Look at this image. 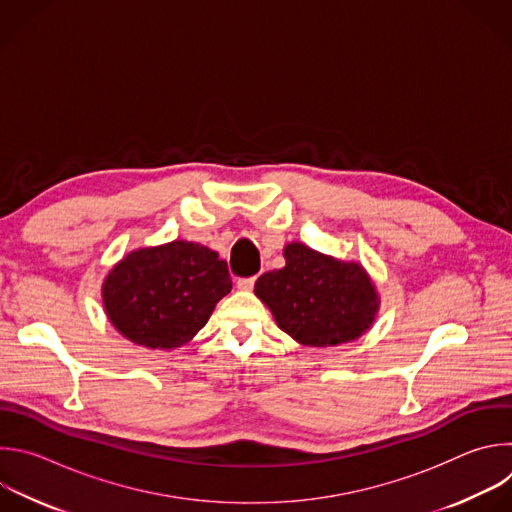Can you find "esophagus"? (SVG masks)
I'll list each match as a JSON object with an SVG mask.
<instances>
[{
  "label": "esophagus",
  "instance_id": "obj_1",
  "mask_svg": "<svg viewBox=\"0 0 512 512\" xmlns=\"http://www.w3.org/2000/svg\"><path fill=\"white\" fill-rule=\"evenodd\" d=\"M253 285H255V277H241V279H237V287L243 289V291L253 289Z\"/></svg>",
  "mask_w": 512,
  "mask_h": 512
}]
</instances>
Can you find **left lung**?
<instances>
[{"label": "left lung", "instance_id": "1", "mask_svg": "<svg viewBox=\"0 0 512 512\" xmlns=\"http://www.w3.org/2000/svg\"><path fill=\"white\" fill-rule=\"evenodd\" d=\"M285 267L263 273L255 295L277 325L303 346H337L360 337L374 321L378 295L358 263H342L301 243L283 251Z\"/></svg>", "mask_w": 512, "mask_h": 512}]
</instances>
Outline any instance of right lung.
<instances>
[{"instance_id":"add662e5","label":"right lung","mask_w":512,"mask_h":512,"mask_svg":"<svg viewBox=\"0 0 512 512\" xmlns=\"http://www.w3.org/2000/svg\"><path fill=\"white\" fill-rule=\"evenodd\" d=\"M227 261L199 243L173 241L124 257L102 287L112 325L130 342L173 350L209 321L231 291Z\"/></svg>"}]
</instances>
